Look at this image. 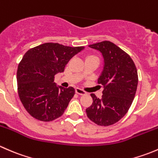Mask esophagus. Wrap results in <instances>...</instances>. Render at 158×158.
<instances>
[{"label":"esophagus","mask_w":158,"mask_h":158,"mask_svg":"<svg viewBox=\"0 0 158 158\" xmlns=\"http://www.w3.org/2000/svg\"><path fill=\"white\" fill-rule=\"evenodd\" d=\"M76 92L77 94H79V95H85V94H86V92H85V91L82 90V89H81L79 88H76Z\"/></svg>","instance_id":"1"}]
</instances>
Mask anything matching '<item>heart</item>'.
I'll return each mask as SVG.
<instances>
[{
    "mask_svg": "<svg viewBox=\"0 0 158 158\" xmlns=\"http://www.w3.org/2000/svg\"><path fill=\"white\" fill-rule=\"evenodd\" d=\"M90 58H96V59H98L96 56H93V55H89V56H88L86 57V59H90Z\"/></svg>",
    "mask_w": 158,
    "mask_h": 158,
    "instance_id": "1",
    "label": "heart"
}]
</instances>
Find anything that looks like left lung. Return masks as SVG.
<instances>
[{"instance_id":"obj_1","label":"left lung","mask_w":158,"mask_h":158,"mask_svg":"<svg viewBox=\"0 0 158 158\" xmlns=\"http://www.w3.org/2000/svg\"><path fill=\"white\" fill-rule=\"evenodd\" d=\"M89 47L99 50L104 58V69L98 79L104 90L102 98L91 94L93 102L85 111L94 123L109 126L122 119L130 109L138 87V71L130 56L110 41Z\"/></svg>"}]
</instances>
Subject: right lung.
<instances>
[{
    "mask_svg": "<svg viewBox=\"0 0 158 158\" xmlns=\"http://www.w3.org/2000/svg\"><path fill=\"white\" fill-rule=\"evenodd\" d=\"M83 49L46 43L24 54L17 72V90L23 107L32 117L51 122L64 113L75 89L56 86L54 76L64 72L70 59Z\"/></svg>",
    "mask_w": 158,
    "mask_h": 158,
    "instance_id": "1",
    "label": "right lung"
}]
</instances>
